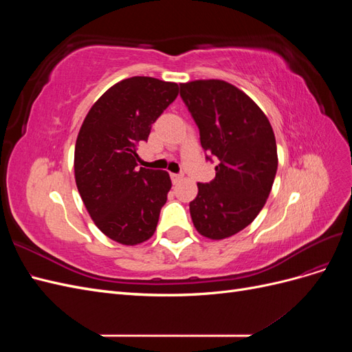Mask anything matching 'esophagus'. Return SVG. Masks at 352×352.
Segmentation results:
<instances>
[{"instance_id":"1","label":"esophagus","mask_w":352,"mask_h":352,"mask_svg":"<svg viewBox=\"0 0 352 352\" xmlns=\"http://www.w3.org/2000/svg\"><path fill=\"white\" fill-rule=\"evenodd\" d=\"M170 177H172V182H173V185H176V184H179L180 180L184 179V175H179V173H170Z\"/></svg>"}]
</instances>
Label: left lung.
I'll use <instances>...</instances> for the list:
<instances>
[{"instance_id":"obj_1","label":"left lung","mask_w":352,"mask_h":352,"mask_svg":"<svg viewBox=\"0 0 352 352\" xmlns=\"http://www.w3.org/2000/svg\"><path fill=\"white\" fill-rule=\"evenodd\" d=\"M180 97L201 146L217 160L216 177L198 184L189 202L190 217L202 236L225 239L247 228L269 198L278 170L272 124L247 94L225 80L180 83Z\"/></svg>"}]
</instances>
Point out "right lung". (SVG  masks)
<instances>
[{
	"mask_svg": "<svg viewBox=\"0 0 352 352\" xmlns=\"http://www.w3.org/2000/svg\"><path fill=\"white\" fill-rule=\"evenodd\" d=\"M177 94L173 82L123 79L101 95L82 123L74 146L76 186L97 228L122 245L154 235L172 188L164 170L136 167V146Z\"/></svg>",
	"mask_w": 352,
	"mask_h": 352,
	"instance_id": "add662e5",
	"label": "right lung"
}]
</instances>
